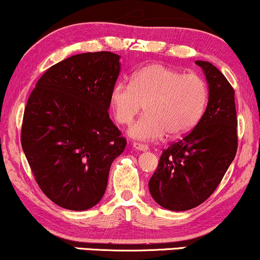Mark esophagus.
Returning a JSON list of instances; mask_svg holds the SVG:
<instances>
[{
  "mask_svg": "<svg viewBox=\"0 0 260 260\" xmlns=\"http://www.w3.org/2000/svg\"><path fill=\"white\" fill-rule=\"evenodd\" d=\"M133 148L138 151H147L149 147L147 144H142V143H133Z\"/></svg>",
  "mask_w": 260,
  "mask_h": 260,
  "instance_id": "1",
  "label": "esophagus"
}]
</instances>
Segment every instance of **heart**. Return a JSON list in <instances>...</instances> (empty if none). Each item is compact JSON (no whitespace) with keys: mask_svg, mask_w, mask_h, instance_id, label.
<instances>
[{"mask_svg":"<svg viewBox=\"0 0 260 260\" xmlns=\"http://www.w3.org/2000/svg\"><path fill=\"white\" fill-rule=\"evenodd\" d=\"M116 121L132 123L144 104L145 115L128 129L134 139L155 140L188 132L201 120L208 103V85L196 73L153 63L132 74L131 84L120 82L110 95Z\"/></svg>","mask_w":260,"mask_h":260,"instance_id":"heart-1","label":"heart"}]
</instances>
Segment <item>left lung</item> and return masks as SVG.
<instances>
[{
    "mask_svg": "<svg viewBox=\"0 0 260 260\" xmlns=\"http://www.w3.org/2000/svg\"><path fill=\"white\" fill-rule=\"evenodd\" d=\"M196 63L208 82L207 109L189 133L162 151L149 181L154 201L174 211L189 210L207 201L237 151L234 88L210 62Z\"/></svg>",
    "mask_w": 260,
    "mask_h": 260,
    "instance_id": "8db88e82",
    "label": "left lung"
}]
</instances>
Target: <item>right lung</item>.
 I'll return each mask as SVG.
<instances>
[{"label":"right lung","instance_id":"1","mask_svg":"<svg viewBox=\"0 0 260 260\" xmlns=\"http://www.w3.org/2000/svg\"><path fill=\"white\" fill-rule=\"evenodd\" d=\"M120 71L116 53L71 56L41 76L26 103L23 151L45 196L68 210L101 201L112 161L126 148L107 111Z\"/></svg>","mask_w":260,"mask_h":260}]
</instances>
